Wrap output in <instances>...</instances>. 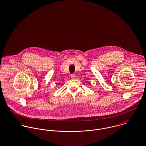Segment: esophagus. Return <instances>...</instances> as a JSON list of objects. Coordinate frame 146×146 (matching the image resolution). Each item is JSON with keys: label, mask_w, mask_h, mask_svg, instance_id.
<instances>
[{"label": "esophagus", "mask_w": 146, "mask_h": 146, "mask_svg": "<svg viewBox=\"0 0 146 146\" xmlns=\"http://www.w3.org/2000/svg\"><path fill=\"white\" fill-rule=\"evenodd\" d=\"M70 76H71V78H75V76H76V75H75V74H71L70 75Z\"/></svg>", "instance_id": "obj_1"}]
</instances>
